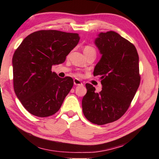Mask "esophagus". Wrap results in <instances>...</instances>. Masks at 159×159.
<instances>
[{
	"mask_svg": "<svg viewBox=\"0 0 159 159\" xmlns=\"http://www.w3.org/2000/svg\"><path fill=\"white\" fill-rule=\"evenodd\" d=\"M74 84H75V85H79V86L83 85L82 82L78 79H74Z\"/></svg>",
	"mask_w": 159,
	"mask_h": 159,
	"instance_id": "34e87169",
	"label": "esophagus"
}]
</instances>
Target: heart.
Wrapping results in <instances>:
<instances>
[{
    "instance_id": "obj_1",
    "label": "heart",
    "mask_w": 159,
    "mask_h": 159,
    "mask_svg": "<svg viewBox=\"0 0 159 159\" xmlns=\"http://www.w3.org/2000/svg\"><path fill=\"white\" fill-rule=\"evenodd\" d=\"M84 55H88V54H90V53H94L96 54V50L94 47H93L92 45H85L84 48ZM76 76H78V77H81L82 74L80 72H77L75 74Z\"/></svg>"
}]
</instances>
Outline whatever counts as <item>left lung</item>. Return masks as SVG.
I'll return each mask as SVG.
<instances>
[{"label": "left lung", "mask_w": 159, "mask_h": 159, "mask_svg": "<svg viewBox=\"0 0 159 159\" xmlns=\"http://www.w3.org/2000/svg\"><path fill=\"white\" fill-rule=\"evenodd\" d=\"M95 43L102 57L93 75L100 77L102 90L95 93L86 84L82 111L90 122L103 125L118 120L129 108L140 83L139 56L134 45L114 31L100 33Z\"/></svg>", "instance_id": "obj_1"}]
</instances>
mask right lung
<instances>
[{
	"label": "right lung",
	"instance_id": "right-lung-1",
	"mask_svg": "<svg viewBox=\"0 0 159 159\" xmlns=\"http://www.w3.org/2000/svg\"><path fill=\"white\" fill-rule=\"evenodd\" d=\"M79 40L77 33L39 30L26 37L15 51L14 92L31 114L48 117L60 109L74 81L70 77H58L52 66L64 63Z\"/></svg>",
	"mask_w": 159,
	"mask_h": 159
}]
</instances>
